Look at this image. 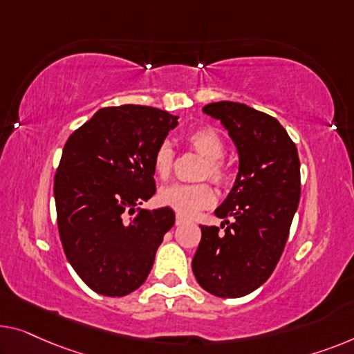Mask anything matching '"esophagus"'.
<instances>
[{
  "label": "esophagus",
  "instance_id": "esophagus-1",
  "mask_svg": "<svg viewBox=\"0 0 354 354\" xmlns=\"http://www.w3.org/2000/svg\"><path fill=\"white\" fill-rule=\"evenodd\" d=\"M184 223H186V219L183 218V216H179V214H176V225H183Z\"/></svg>",
  "mask_w": 354,
  "mask_h": 354
}]
</instances>
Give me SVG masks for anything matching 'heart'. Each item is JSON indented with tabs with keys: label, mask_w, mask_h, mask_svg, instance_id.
Instances as JSON below:
<instances>
[{
	"label": "heart",
	"mask_w": 354,
	"mask_h": 354,
	"mask_svg": "<svg viewBox=\"0 0 354 354\" xmlns=\"http://www.w3.org/2000/svg\"><path fill=\"white\" fill-rule=\"evenodd\" d=\"M187 143L195 152L205 159V165L200 170V178H209L216 184H224L227 181V170L221 162L225 154L224 140L214 129L205 127V129L194 130L187 136ZM175 152L168 143H162L157 147L152 157V168L159 178L165 179L170 176ZM157 200L162 207L171 208L183 218H194L198 211L213 207L214 192L208 184H171V186L162 187Z\"/></svg>",
	"instance_id": "b5f03b06"
}]
</instances>
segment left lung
<instances>
[{
  "instance_id": "1",
  "label": "left lung",
  "mask_w": 354,
  "mask_h": 354,
  "mask_svg": "<svg viewBox=\"0 0 354 354\" xmlns=\"http://www.w3.org/2000/svg\"><path fill=\"white\" fill-rule=\"evenodd\" d=\"M203 113L219 120L239 152V173L214 214L232 223L224 235L202 225L192 259L200 286L236 299L267 281L286 245L300 200L297 147L275 118L245 103H209Z\"/></svg>"
}]
</instances>
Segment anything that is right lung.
<instances>
[{"label": "right lung", "instance_id": "add662e5", "mask_svg": "<svg viewBox=\"0 0 354 354\" xmlns=\"http://www.w3.org/2000/svg\"><path fill=\"white\" fill-rule=\"evenodd\" d=\"M178 119L141 104L103 108L63 147L54 183L59 234L68 262L95 292L138 289L175 224L171 208L136 207L156 194L152 157Z\"/></svg>", "mask_w": 354, "mask_h": 354}]
</instances>
